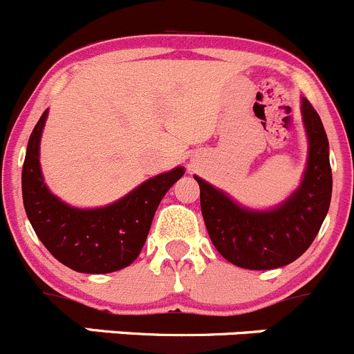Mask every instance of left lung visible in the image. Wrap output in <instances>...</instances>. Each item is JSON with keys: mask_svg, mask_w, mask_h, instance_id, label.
I'll use <instances>...</instances> for the list:
<instances>
[{"mask_svg": "<svg viewBox=\"0 0 354 354\" xmlns=\"http://www.w3.org/2000/svg\"><path fill=\"white\" fill-rule=\"evenodd\" d=\"M302 121L308 133V167L302 183L280 207L250 210L203 179L200 203L208 236L218 254L245 269H274L301 257L322 227L332 198L328 139L318 113L302 99Z\"/></svg>", "mask_w": 354, "mask_h": 354, "instance_id": "left-lung-1", "label": "left lung"}]
</instances>
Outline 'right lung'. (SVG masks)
<instances>
[{"mask_svg":"<svg viewBox=\"0 0 354 354\" xmlns=\"http://www.w3.org/2000/svg\"><path fill=\"white\" fill-rule=\"evenodd\" d=\"M48 109L29 137L22 167V198L32 230L59 262L78 272L120 271L139 257L161 198L184 175L177 167L140 184L102 208H74L53 196L39 167V140Z\"/></svg>","mask_w":354,"mask_h":354,"instance_id":"obj_1","label":"right lung"}]
</instances>
